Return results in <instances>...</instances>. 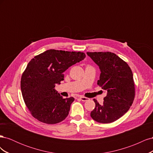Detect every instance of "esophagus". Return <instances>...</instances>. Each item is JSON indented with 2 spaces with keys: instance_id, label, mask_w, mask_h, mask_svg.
<instances>
[{
  "instance_id": "obj_1",
  "label": "esophagus",
  "mask_w": 153,
  "mask_h": 153,
  "mask_svg": "<svg viewBox=\"0 0 153 153\" xmlns=\"http://www.w3.org/2000/svg\"><path fill=\"white\" fill-rule=\"evenodd\" d=\"M80 99L82 101H86L87 100H89V98H86V97H84V96H80Z\"/></svg>"
}]
</instances>
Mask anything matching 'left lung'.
Wrapping results in <instances>:
<instances>
[{
    "label": "left lung",
    "mask_w": 153,
    "mask_h": 153,
    "mask_svg": "<svg viewBox=\"0 0 153 153\" xmlns=\"http://www.w3.org/2000/svg\"><path fill=\"white\" fill-rule=\"evenodd\" d=\"M100 69L97 84L106 91L103 105L94 99L95 108L91 116L96 122L107 124L126 114L135 98L133 73L128 64L116 54L110 52H87Z\"/></svg>",
    "instance_id": "8db88e82"
}]
</instances>
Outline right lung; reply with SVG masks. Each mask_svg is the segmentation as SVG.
Listing matches in <instances>:
<instances>
[{
	"label": "right lung",
	"instance_id": "add662e5",
	"mask_svg": "<svg viewBox=\"0 0 153 153\" xmlns=\"http://www.w3.org/2000/svg\"><path fill=\"white\" fill-rule=\"evenodd\" d=\"M85 58L84 52L51 49L31 59L22 75L20 87L24 102L35 119L54 124L66 118L75 99L63 98L55 87L64 80L63 73L69 67Z\"/></svg>",
	"mask_w": 153,
	"mask_h": 153
}]
</instances>
